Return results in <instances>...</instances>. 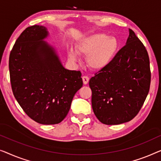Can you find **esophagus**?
Segmentation results:
<instances>
[{"mask_svg": "<svg viewBox=\"0 0 161 161\" xmlns=\"http://www.w3.org/2000/svg\"><path fill=\"white\" fill-rule=\"evenodd\" d=\"M89 77L87 76H82V80H83V83L84 85H87V84L88 83V81H89Z\"/></svg>", "mask_w": 161, "mask_h": 161, "instance_id": "1", "label": "esophagus"}]
</instances>
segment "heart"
<instances>
[{
    "mask_svg": "<svg viewBox=\"0 0 161 161\" xmlns=\"http://www.w3.org/2000/svg\"><path fill=\"white\" fill-rule=\"evenodd\" d=\"M118 49V41L115 37L104 33H96L81 38L76 43L75 49H69L70 60H78L77 53L87 56V63L93 70H101L112 62Z\"/></svg>",
    "mask_w": 161,
    "mask_h": 161,
    "instance_id": "1",
    "label": "heart"
}]
</instances>
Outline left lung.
<instances>
[{
    "instance_id": "1",
    "label": "left lung",
    "mask_w": 161,
    "mask_h": 161,
    "mask_svg": "<svg viewBox=\"0 0 161 161\" xmlns=\"http://www.w3.org/2000/svg\"><path fill=\"white\" fill-rule=\"evenodd\" d=\"M150 81L147 51L129 29L126 44L107 66L90 80L95 115L105 125L131 120L143 106Z\"/></svg>"
}]
</instances>
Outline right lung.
<instances>
[{
	"mask_svg": "<svg viewBox=\"0 0 161 161\" xmlns=\"http://www.w3.org/2000/svg\"><path fill=\"white\" fill-rule=\"evenodd\" d=\"M47 28H27L16 41L8 60L16 100L29 117L43 125L63 121L82 87L80 71L63 66L55 49L44 39Z\"/></svg>",
	"mask_w": 161,
	"mask_h": 161,
	"instance_id": "add662e5",
	"label": "right lung"
}]
</instances>
